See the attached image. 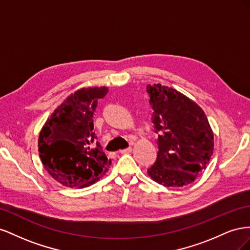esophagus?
<instances>
[{"mask_svg": "<svg viewBox=\"0 0 250 250\" xmlns=\"http://www.w3.org/2000/svg\"><path fill=\"white\" fill-rule=\"evenodd\" d=\"M131 151H132V148H131V147H128V148H126V149L120 150V153H121V154H127V153H130Z\"/></svg>", "mask_w": 250, "mask_h": 250, "instance_id": "1", "label": "esophagus"}]
</instances>
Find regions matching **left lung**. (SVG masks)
Here are the masks:
<instances>
[{"mask_svg": "<svg viewBox=\"0 0 250 250\" xmlns=\"http://www.w3.org/2000/svg\"><path fill=\"white\" fill-rule=\"evenodd\" d=\"M147 93L158 149L148 175L165 187L191 184L213 155L214 133L206 113L184 94L160 83L147 85Z\"/></svg>", "mask_w": 250, "mask_h": 250, "instance_id": "1", "label": "left lung"}]
</instances>
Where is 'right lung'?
<instances>
[{
  "instance_id": "right-lung-1",
  "label": "right lung",
  "mask_w": 250,
  "mask_h": 250,
  "mask_svg": "<svg viewBox=\"0 0 250 250\" xmlns=\"http://www.w3.org/2000/svg\"><path fill=\"white\" fill-rule=\"evenodd\" d=\"M106 86L81 88L69 96L44 123L39 138L44 169L59 184L84 188L107 172L111 161L94 132L93 115Z\"/></svg>"
}]
</instances>
